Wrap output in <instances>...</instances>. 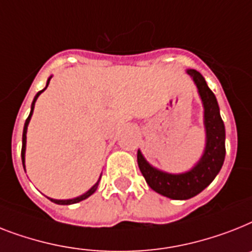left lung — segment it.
<instances>
[{
  "mask_svg": "<svg viewBox=\"0 0 252 252\" xmlns=\"http://www.w3.org/2000/svg\"><path fill=\"white\" fill-rule=\"evenodd\" d=\"M188 73L197 84L204 105L207 145L200 161L190 172L183 175H169L153 168L145 160L140 150L137 153L138 167L147 185L157 193L172 199H189L199 194L214 181L225 159V126L220 116L216 97L208 88L204 77L198 71L189 69Z\"/></svg>",
  "mask_w": 252,
  "mask_h": 252,
  "instance_id": "left-lung-1",
  "label": "left lung"
}]
</instances>
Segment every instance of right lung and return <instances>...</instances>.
<instances>
[{"label": "right lung", "mask_w": 252, "mask_h": 252, "mask_svg": "<svg viewBox=\"0 0 252 252\" xmlns=\"http://www.w3.org/2000/svg\"><path fill=\"white\" fill-rule=\"evenodd\" d=\"M50 79H52V77H49L48 83H46V87H45L44 89H42V91H40L37 94H36V97H34L33 102H32V106H31V114H30V116L27 118L26 123H24V129H23V145H22V161H23V167H24V153H26V133H27V126H28V123H30L31 116H32V112H33L34 102H36V99H37L38 95H40V94L42 93V92H44L45 89H46V88H48L49 81H50ZM99 180H101V179H99ZM99 180H98L97 184H95V185H94L91 190H88L87 193L83 194L81 197H77V198H75V199H67V200H57V199H50V200H52V202H54V203H57V204H72V203H77V202H80V200H84V199H87L88 197H91L92 194H93L94 191L97 190V186H98V184H99Z\"/></svg>", "instance_id": "1"}]
</instances>
